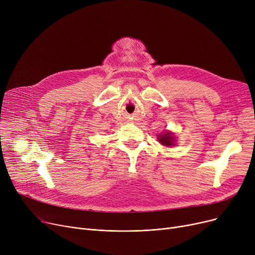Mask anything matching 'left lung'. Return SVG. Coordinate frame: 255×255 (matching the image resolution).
Wrapping results in <instances>:
<instances>
[{"instance_id":"1","label":"left lung","mask_w":255,"mask_h":255,"mask_svg":"<svg viewBox=\"0 0 255 255\" xmlns=\"http://www.w3.org/2000/svg\"><path fill=\"white\" fill-rule=\"evenodd\" d=\"M175 140L176 138L171 132H164L163 134L158 135V141L165 146L175 145Z\"/></svg>"}]
</instances>
